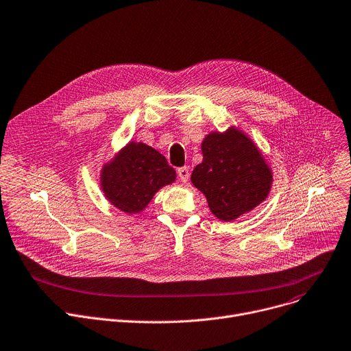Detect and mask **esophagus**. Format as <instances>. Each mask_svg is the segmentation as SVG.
Returning <instances> with one entry per match:
<instances>
[{
    "mask_svg": "<svg viewBox=\"0 0 351 351\" xmlns=\"http://www.w3.org/2000/svg\"><path fill=\"white\" fill-rule=\"evenodd\" d=\"M178 176H179V179H180L183 183H186V182L189 180V178H190L189 168H187V167H182V168H179V169H178Z\"/></svg>",
    "mask_w": 351,
    "mask_h": 351,
    "instance_id": "obj_1",
    "label": "esophagus"
}]
</instances>
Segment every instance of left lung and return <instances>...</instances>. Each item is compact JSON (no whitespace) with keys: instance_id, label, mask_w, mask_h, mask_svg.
<instances>
[{"instance_id":"left-lung-1","label":"left lung","mask_w":351,"mask_h":351,"mask_svg":"<svg viewBox=\"0 0 351 351\" xmlns=\"http://www.w3.org/2000/svg\"><path fill=\"white\" fill-rule=\"evenodd\" d=\"M202 152L203 162L193 169L192 183L217 218L232 221L266 200L271 169L256 144L237 127L207 134Z\"/></svg>"}]
</instances>
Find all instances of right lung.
<instances>
[{"instance_id": "add662e5", "label": "right lung", "mask_w": 351, "mask_h": 351, "mask_svg": "<svg viewBox=\"0 0 351 351\" xmlns=\"http://www.w3.org/2000/svg\"><path fill=\"white\" fill-rule=\"evenodd\" d=\"M176 172L167 158L144 143L130 141L101 171L105 197L120 211L141 213L159 189L173 183Z\"/></svg>"}]
</instances>
